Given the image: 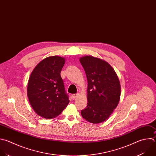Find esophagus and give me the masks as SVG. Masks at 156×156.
<instances>
[{
    "label": "esophagus",
    "instance_id": "1",
    "mask_svg": "<svg viewBox=\"0 0 156 156\" xmlns=\"http://www.w3.org/2000/svg\"><path fill=\"white\" fill-rule=\"evenodd\" d=\"M72 96V97L74 98H76V97L78 96V93H77V94H73Z\"/></svg>",
    "mask_w": 156,
    "mask_h": 156
}]
</instances>
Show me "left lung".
<instances>
[{
    "mask_svg": "<svg viewBox=\"0 0 156 156\" xmlns=\"http://www.w3.org/2000/svg\"><path fill=\"white\" fill-rule=\"evenodd\" d=\"M87 80V105L82 117L92 124L106 121L117 107L121 84L113 68L106 61L92 56L80 58Z\"/></svg>",
    "mask_w": 156,
    "mask_h": 156,
    "instance_id": "8db88e82",
    "label": "left lung"
}]
</instances>
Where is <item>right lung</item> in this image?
<instances>
[{
    "mask_svg": "<svg viewBox=\"0 0 156 156\" xmlns=\"http://www.w3.org/2000/svg\"><path fill=\"white\" fill-rule=\"evenodd\" d=\"M65 62L64 57H47L35 66L30 75L28 99L34 112L42 118L58 117L69 103L61 76Z\"/></svg>",
    "mask_w": 156,
    "mask_h": 156,
    "instance_id": "1",
    "label": "right lung"
}]
</instances>
